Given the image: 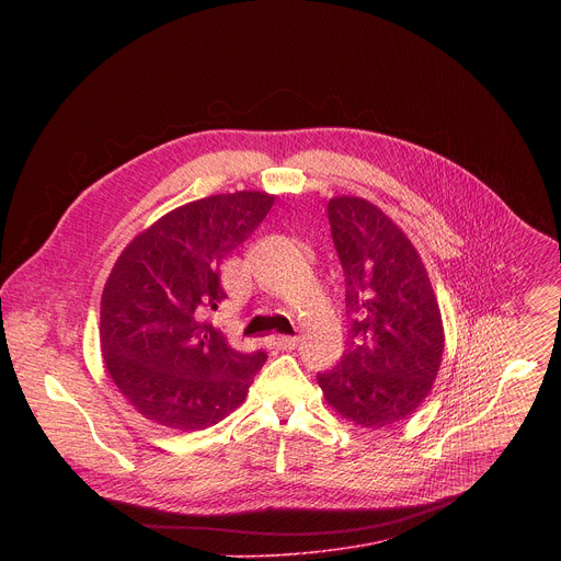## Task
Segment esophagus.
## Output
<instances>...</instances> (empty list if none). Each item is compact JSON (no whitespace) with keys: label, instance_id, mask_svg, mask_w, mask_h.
<instances>
[{"label":"esophagus","instance_id":"1","mask_svg":"<svg viewBox=\"0 0 561 561\" xmlns=\"http://www.w3.org/2000/svg\"><path fill=\"white\" fill-rule=\"evenodd\" d=\"M271 346L279 348V351H293L297 346V337L290 335H273L271 337Z\"/></svg>","mask_w":561,"mask_h":561}]
</instances>
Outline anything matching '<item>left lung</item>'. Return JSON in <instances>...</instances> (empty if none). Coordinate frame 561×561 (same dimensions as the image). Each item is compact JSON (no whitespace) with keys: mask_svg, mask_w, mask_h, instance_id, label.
I'll list each match as a JSON object with an SVG mask.
<instances>
[{"mask_svg":"<svg viewBox=\"0 0 561 561\" xmlns=\"http://www.w3.org/2000/svg\"><path fill=\"white\" fill-rule=\"evenodd\" d=\"M333 244L346 282L348 346L319 373L329 407L381 428L415 413L444 353V327L428 273L411 239L362 197L329 202Z\"/></svg>","mask_w":561,"mask_h":561,"instance_id":"1","label":"left lung"}]
</instances>
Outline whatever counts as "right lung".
Segmentation results:
<instances>
[{"label": "right lung", "instance_id": "right-lung-1", "mask_svg": "<svg viewBox=\"0 0 561 561\" xmlns=\"http://www.w3.org/2000/svg\"><path fill=\"white\" fill-rule=\"evenodd\" d=\"M275 197L260 191L184 204L137 234L102 293L106 368L150 422L202 431L247 399L266 353H239L208 322L226 299L221 262L251 237Z\"/></svg>", "mask_w": 561, "mask_h": 561}]
</instances>
